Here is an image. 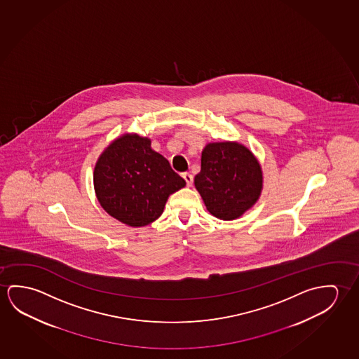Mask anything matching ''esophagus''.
Segmentation results:
<instances>
[{"mask_svg": "<svg viewBox=\"0 0 359 359\" xmlns=\"http://www.w3.org/2000/svg\"><path fill=\"white\" fill-rule=\"evenodd\" d=\"M183 180L186 181L187 183V186H192V183H194V176L189 173V172H184L182 173Z\"/></svg>", "mask_w": 359, "mask_h": 359, "instance_id": "esophagus-1", "label": "esophagus"}]
</instances>
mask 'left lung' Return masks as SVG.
I'll return each mask as SVG.
<instances>
[{"mask_svg": "<svg viewBox=\"0 0 359 359\" xmlns=\"http://www.w3.org/2000/svg\"><path fill=\"white\" fill-rule=\"evenodd\" d=\"M194 184L207 210L219 219L242 216L256 203L262 189V171L248 148L236 142L210 143L201 157Z\"/></svg>", "mask_w": 359, "mask_h": 359, "instance_id": "obj_1", "label": "left lung"}]
</instances>
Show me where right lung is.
I'll return each mask as SVG.
<instances>
[{
	"label": "right lung",
	"mask_w": 359,
	"mask_h": 359,
	"mask_svg": "<svg viewBox=\"0 0 359 359\" xmlns=\"http://www.w3.org/2000/svg\"><path fill=\"white\" fill-rule=\"evenodd\" d=\"M93 182L103 210L132 227L154 222L168 196L186 186L170 162L151 148V141L137 135H125L104 149Z\"/></svg>",
	"instance_id": "add662e5"
}]
</instances>
